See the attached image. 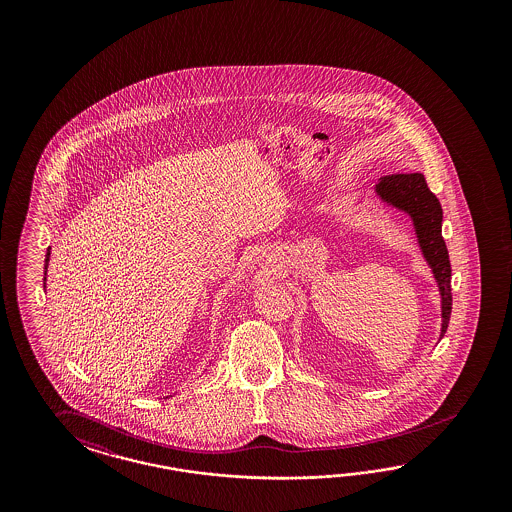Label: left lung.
Wrapping results in <instances>:
<instances>
[{
    "label": "left lung",
    "instance_id": "left-lung-1",
    "mask_svg": "<svg viewBox=\"0 0 512 512\" xmlns=\"http://www.w3.org/2000/svg\"><path fill=\"white\" fill-rule=\"evenodd\" d=\"M375 195L388 206L405 212L413 221L420 251L428 266L432 268L435 283L439 287V296H441L439 340H441L449 326L452 293H450L449 251L441 234L443 208L439 204V199L430 191L420 172L388 174L379 178V182L375 184Z\"/></svg>",
    "mask_w": 512,
    "mask_h": 512
}]
</instances>
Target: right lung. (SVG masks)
I'll return each mask as SVG.
<instances>
[{
    "label": "right lung",
    "mask_w": 512,
    "mask_h": 512,
    "mask_svg": "<svg viewBox=\"0 0 512 512\" xmlns=\"http://www.w3.org/2000/svg\"><path fill=\"white\" fill-rule=\"evenodd\" d=\"M48 261H50V246H48L47 257H45V281H47ZM45 285H47V283H45Z\"/></svg>",
    "instance_id": "1"
}]
</instances>
